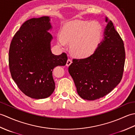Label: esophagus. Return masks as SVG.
Masks as SVG:
<instances>
[{
	"label": "esophagus",
	"instance_id": "obj_1",
	"mask_svg": "<svg viewBox=\"0 0 135 135\" xmlns=\"http://www.w3.org/2000/svg\"><path fill=\"white\" fill-rule=\"evenodd\" d=\"M71 63H72V60H71L70 59H68L67 60V62H66V65L69 66L71 64Z\"/></svg>",
	"mask_w": 135,
	"mask_h": 135
}]
</instances>
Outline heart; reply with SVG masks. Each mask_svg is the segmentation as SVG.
I'll return each mask as SVG.
<instances>
[{
  "mask_svg": "<svg viewBox=\"0 0 135 135\" xmlns=\"http://www.w3.org/2000/svg\"><path fill=\"white\" fill-rule=\"evenodd\" d=\"M57 38L64 47L70 44L71 52L78 57H86L95 51L102 36V27L96 21H74L66 24Z\"/></svg>",
  "mask_w": 135,
  "mask_h": 135,
  "instance_id": "1",
  "label": "heart"
}]
</instances>
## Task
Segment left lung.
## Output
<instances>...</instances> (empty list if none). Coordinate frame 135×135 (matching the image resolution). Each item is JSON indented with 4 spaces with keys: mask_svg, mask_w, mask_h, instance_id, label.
<instances>
[{
    "mask_svg": "<svg viewBox=\"0 0 135 135\" xmlns=\"http://www.w3.org/2000/svg\"><path fill=\"white\" fill-rule=\"evenodd\" d=\"M104 33L103 41L91 55L73 59L68 67L78 94L85 100H94L107 95L122 78L125 61L124 42L111 21Z\"/></svg>",
    "mask_w": 135,
    "mask_h": 135,
    "instance_id": "left-lung-1",
    "label": "left lung"
}]
</instances>
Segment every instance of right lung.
Wrapping results in <instances>:
<instances>
[{"mask_svg":"<svg viewBox=\"0 0 135 135\" xmlns=\"http://www.w3.org/2000/svg\"><path fill=\"white\" fill-rule=\"evenodd\" d=\"M49 21L47 16L27 20L14 35L10 46L11 77L20 90L32 99H45L53 93V70L65 65L68 59L65 53L57 56L51 52Z\"/></svg>","mask_w":135,"mask_h":135,"instance_id":"right-lung-1","label":"right lung"}]
</instances>
